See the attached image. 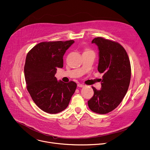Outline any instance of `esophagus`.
I'll use <instances>...</instances> for the list:
<instances>
[{
    "instance_id": "1",
    "label": "esophagus",
    "mask_w": 150,
    "mask_h": 150,
    "mask_svg": "<svg viewBox=\"0 0 150 150\" xmlns=\"http://www.w3.org/2000/svg\"><path fill=\"white\" fill-rule=\"evenodd\" d=\"M84 86H85V85H84L83 84H78V87H83Z\"/></svg>"
}]
</instances>
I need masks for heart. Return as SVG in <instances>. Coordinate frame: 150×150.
<instances>
[{
	"label": "heart",
	"mask_w": 150,
	"mask_h": 150,
	"mask_svg": "<svg viewBox=\"0 0 150 150\" xmlns=\"http://www.w3.org/2000/svg\"><path fill=\"white\" fill-rule=\"evenodd\" d=\"M90 51V50H86L85 52H87V51Z\"/></svg>",
	"instance_id": "heart-1"
}]
</instances>
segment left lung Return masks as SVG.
<instances>
[{
	"mask_svg": "<svg viewBox=\"0 0 150 150\" xmlns=\"http://www.w3.org/2000/svg\"><path fill=\"white\" fill-rule=\"evenodd\" d=\"M91 42L98 47V69L103 75L101 90L92 87L94 95L88 105L93 112L105 114L113 111L125 98L130 81V63L126 51L119 43L102 37Z\"/></svg>",
	"mask_w": 150,
	"mask_h": 150,
	"instance_id": "obj_1",
	"label": "left lung"
}]
</instances>
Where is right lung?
Here are the masks:
<instances>
[{
    "label": "right lung",
    "instance_id": "1",
    "mask_svg": "<svg viewBox=\"0 0 150 150\" xmlns=\"http://www.w3.org/2000/svg\"><path fill=\"white\" fill-rule=\"evenodd\" d=\"M74 40L40 42L27 54L24 77L27 89L35 104L42 111L56 114L69 103L76 84L58 81L55 74L63 67V56Z\"/></svg>",
    "mask_w": 150,
    "mask_h": 150
}]
</instances>
